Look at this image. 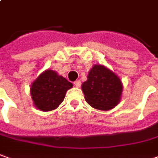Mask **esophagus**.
I'll list each match as a JSON object with an SVG mask.
<instances>
[{"label":"esophagus","mask_w":158,"mask_h":158,"mask_svg":"<svg viewBox=\"0 0 158 158\" xmlns=\"http://www.w3.org/2000/svg\"><path fill=\"white\" fill-rule=\"evenodd\" d=\"M80 85H81V82H80L79 80H77V81H75V82H74V86H75V87L79 88V87H80Z\"/></svg>","instance_id":"esophagus-1"}]
</instances>
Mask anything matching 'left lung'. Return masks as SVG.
<instances>
[{"mask_svg":"<svg viewBox=\"0 0 158 158\" xmlns=\"http://www.w3.org/2000/svg\"><path fill=\"white\" fill-rule=\"evenodd\" d=\"M85 99L90 106L101 110H109L119 104L123 84L119 77L103 65H93L82 85Z\"/></svg>","mask_w":158,"mask_h":158,"instance_id":"1","label":"left lung"}]
</instances>
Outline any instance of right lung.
<instances>
[{
  "label": "right lung",
  "mask_w": 158,
  "mask_h": 158,
  "mask_svg": "<svg viewBox=\"0 0 158 158\" xmlns=\"http://www.w3.org/2000/svg\"><path fill=\"white\" fill-rule=\"evenodd\" d=\"M73 86L55 71H44L31 85L30 93L34 106L41 111H49L59 107L66 92Z\"/></svg>",
  "instance_id": "right-lung-1"
}]
</instances>
